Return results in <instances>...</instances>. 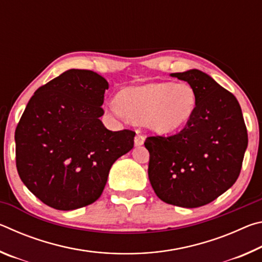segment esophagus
Listing matches in <instances>:
<instances>
[{"mask_svg": "<svg viewBox=\"0 0 262 262\" xmlns=\"http://www.w3.org/2000/svg\"><path fill=\"white\" fill-rule=\"evenodd\" d=\"M144 140H145V136L143 134H140V133H137V135L135 136V139H134V143H135L136 147H140V145L143 144Z\"/></svg>", "mask_w": 262, "mask_h": 262, "instance_id": "esophagus-1", "label": "esophagus"}]
</instances>
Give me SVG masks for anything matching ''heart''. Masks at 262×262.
Wrapping results in <instances>:
<instances>
[{
    "instance_id": "heart-1",
    "label": "heart",
    "mask_w": 262,
    "mask_h": 262,
    "mask_svg": "<svg viewBox=\"0 0 262 262\" xmlns=\"http://www.w3.org/2000/svg\"><path fill=\"white\" fill-rule=\"evenodd\" d=\"M196 106L198 96L190 84L155 82L122 89L118 103L111 101L107 108L118 117L142 121L151 130L170 133L187 125Z\"/></svg>"
}]
</instances>
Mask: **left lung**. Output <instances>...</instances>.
Returning a JSON list of instances; mask_svg holds the SVG:
<instances>
[{
    "label": "left lung",
    "instance_id": "1",
    "mask_svg": "<svg viewBox=\"0 0 262 262\" xmlns=\"http://www.w3.org/2000/svg\"><path fill=\"white\" fill-rule=\"evenodd\" d=\"M194 88V117L171 136H149L148 174L157 196L184 208L205 206L236 183L247 148L241 105L231 92L198 69L171 74Z\"/></svg>",
    "mask_w": 262,
    "mask_h": 262
}]
</instances>
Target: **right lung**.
Listing matches in <instances>:
<instances>
[{"label":"right lung","mask_w":262,"mask_h":262,"mask_svg":"<svg viewBox=\"0 0 262 262\" xmlns=\"http://www.w3.org/2000/svg\"><path fill=\"white\" fill-rule=\"evenodd\" d=\"M107 89L97 73L69 69L34 92L17 125L18 174L54 209L98 200L111 166L134 147V132L108 130L100 121Z\"/></svg>","instance_id":"obj_1"}]
</instances>
